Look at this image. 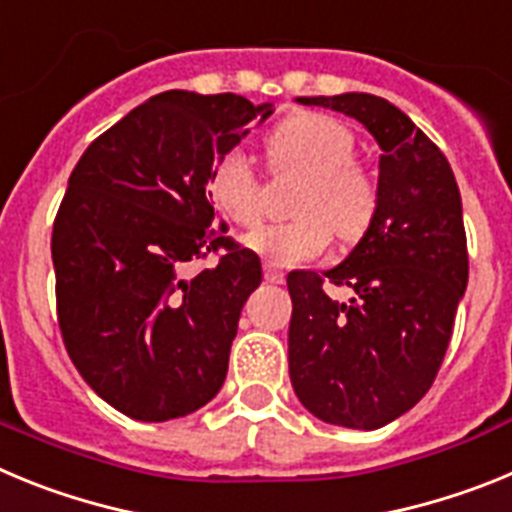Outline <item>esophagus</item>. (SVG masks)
Returning a JSON list of instances; mask_svg holds the SVG:
<instances>
[{
  "instance_id": "obj_1",
  "label": "esophagus",
  "mask_w": 512,
  "mask_h": 512,
  "mask_svg": "<svg viewBox=\"0 0 512 512\" xmlns=\"http://www.w3.org/2000/svg\"><path fill=\"white\" fill-rule=\"evenodd\" d=\"M264 279H266V282H271V284H284V271H279V269H274L271 264H266L264 266Z\"/></svg>"
}]
</instances>
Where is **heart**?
<instances>
[{"label":"heart","instance_id":"b5f03b06","mask_svg":"<svg viewBox=\"0 0 512 512\" xmlns=\"http://www.w3.org/2000/svg\"><path fill=\"white\" fill-rule=\"evenodd\" d=\"M356 138L341 120L320 112L292 115L271 133L277 166L305 171L289 223L253 228L243 238L251 251L279 266L310 261L330 246L333 230L343 241H356L377 215L379 192L372 174L354 161ZM215 210L235 225H253L261 217V182L243 148L220 153L207 176Z\"/></svg>","mask_w":512,"mask_h":512}]
</instances>
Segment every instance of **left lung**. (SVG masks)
<instances>
[{
    "label": "left lung",
    "mask_w": 512,
    "mask_h": 512,
    "mask_svg": "<svg viewBox=\"0 0 512 512\" xmlns=\"http://www.w3.org/2000/svg\"><path fill=\"white\" fill-rule=\"evenodd\" d=\"M354 117L374 135L379 205L333 269L292 271L289 379L315 418L374 431L418 405L449 348L469 279L461 194L449 161L395 104L364 92L297 97ZM346 283L348 303L324 295Z\"/></svg>",
    "instance_id": "left-lung-1"
}]
</instances>
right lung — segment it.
<instances>
[{
	"label": "right lung",
	"mask_w": 512,
	"mask_h": 512,
	"mask_svg": "<svg viewBox=\"0 0 512 512\" xmlns=\"http://www.w3.org/2000/svg\"><path fill=\"white\" fill-rule=\"evenodd\" d=\"M271 112L238 94H156L71 171L51 241L58 325L84 382L128 418H184L223 387L261 261L212 228L207 176ZM217 247L215 267L186 274Z\"/></svg>",
	"instance_id": "add662e5"
}]
</instances>
